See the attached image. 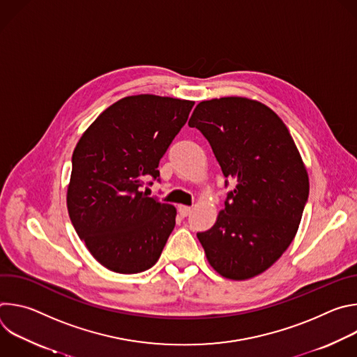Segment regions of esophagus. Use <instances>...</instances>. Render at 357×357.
I'll return each mask as SVG.
<instances>
[{"mask_svg":"<svg viewBox=\"0 0 357 357\" xmlns=\"http://www.w3.org/2000/svg\"><path fill=\"white\" fill-rule=\"evenodd\" d=\"M178 211H179V215H181L182 218H186V216L190 213L192 208H190V206H185V205H179V206H178Z\"/></svg>","mask_w":357,"mask_h":357,"instance_id":"esophagus-1","label":"esophagus"}]
</instances>
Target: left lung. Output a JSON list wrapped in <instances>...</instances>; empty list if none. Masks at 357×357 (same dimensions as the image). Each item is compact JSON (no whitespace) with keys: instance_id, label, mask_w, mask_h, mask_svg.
Masks as SVG:
<instances>
[{"instance_id":"left-lung-1","label":"left lung","mask_w":357,"mask_h":357,"mask_svg":"<svg viewBox=\"0 0 357 357\" xmlns=\"http://www.w3.org/2000/svg\"><path fill=\"white\" fill-rule=\"evenodd\" d=\"M188 124L205 135L225 178L236 183L215 226L197 238L222 277H256L282 256L298 231L310 195L299 151L282 120L247 97L200 101Z\"/></svg>"}]
</instances>
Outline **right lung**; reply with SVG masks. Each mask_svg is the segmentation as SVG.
<instances>
[{"mask_svg":"<svg viewBox=\"0 0 357 357\" xmlns=\"http://www.w3.org/2000/svg\"><path fill=\"white\" fill-rule=\"evenodd\" d=\"M195 101L128 96L83 132L72 157L68 212L91 256L110 271L154 266L175 227L176 209L142 192L185 126Z\"/></svg>","mask_w":357,"mask_h":357,"instance_id":"1","label":"right lung"}]
</instances>
